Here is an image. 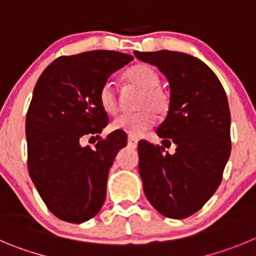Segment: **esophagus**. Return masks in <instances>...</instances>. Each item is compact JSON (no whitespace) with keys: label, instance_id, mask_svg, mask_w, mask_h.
Segmentation results:
<instances>
[{"label":"esophagus","instance_id":"esophagus-1","mask_svg":"<svg viewBox=\"0 0 256 256\" xmlns=\"http://www.w3.org/2000/svg\"><path fill=\"white\" fill-rule=\"evenodd\" d=\"M138 142H139V140H138L136 138H134V136L128 138V145L130 146V148H136Z\"/></svg>","mask_w":256,"mask_h":256}]
</instances>
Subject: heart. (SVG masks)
Listing matches in <instances>:
<instances>
[{"label": "heart", "instance_id": "obj_1", "mask_svg": "<svg viewBox=\"0 0 256 256\" xmlns=\"http://www.w3.org/2000/svg\"><path fill=\"white\" fill-rule=\"evenodd\" d=\"M126 82L142 89L139 100L140 111L134 114H122L117 116L112 122L114 130L124 131L131 136H140L148 131L156 122V114H162L168 110L170 98L162 88L158 86L160 76L153 68L148 65H135L125 72ZM100 107L110 114H116L118 110V100L114 85L111 82H106L98 94Z\"/></svg>", "mask_w": 256, "mask_h": 256}]
</instances>
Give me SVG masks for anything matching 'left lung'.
<instances>
[{
  "instance_id": "8db88e82",
  "label": "left lung",
  "mask_w": 256,
  "mask_h": 256,
  "mask_svg": "<svg viewBox=\"0 0 256 256\" xmlns=\"http://www.w3.org/2000/svg\"><path fill=\"white\" fill-rule=\"evenodd\" d=\"M158 68L170 82L167 117L156 128L166 148L142 140L139 174L146 199L162 216L182 220L212 198L231 153L228 100L217 75L202 61L182 52H134Z\"/></svg>"
}]
</instances>
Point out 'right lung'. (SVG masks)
I'll return each instance as SVG.
<instances>
[{"label": "right lung", "instance_id": "1", "mask_svg": "<svg viewBox=\"0 0 256 256\" xmlns=\"http://www.w3.org/2000/svg\"><path fill=\"white\" fill-rule=\"evenodd\" d=\"M132 60L100 50L61 56L34 86L25 121L28 170L47 208L65 222L89 220L104 202L108 172L128 139L118 131L100 138L108 116L98 94ZM96 134L100 140L94 148L82 146V137Z\"/></svg>", "mask_w": 256, "mask_h": 256}]
</instances>
